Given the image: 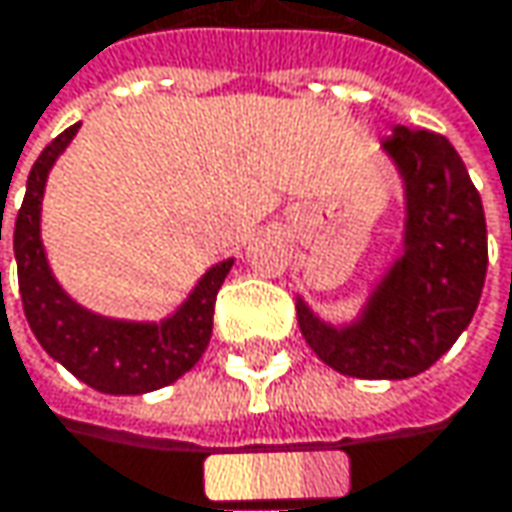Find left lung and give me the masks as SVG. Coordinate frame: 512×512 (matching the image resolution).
Masks as SVG:
<instances>
[{"mask_svg":"<svg viewBox=\"0 0 512 512\" xmlns=\"http://www.w3.org/2000/svg\"><path fill=\"white\" fill-rule=\"evenodd\" d=\"M381 152L401 181V252L349 322L322 319L302 296L296 316L307 346L340 375L404 381L469 328L487 278V219L466 163L442 134L395 125Z\"/></svg>","mask_w":512,"mask_h":512,"instance_id":"1","label":"left lung"}]
</instances>
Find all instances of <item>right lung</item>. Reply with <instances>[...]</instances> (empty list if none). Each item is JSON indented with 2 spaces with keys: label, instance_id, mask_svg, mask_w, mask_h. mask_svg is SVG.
Listing matches in <instances>:
<instances>
[{
  "label": "right lung",
  "instance_id": "right-lung-1",
  "mask_svg": "<svg viewBox=\"0 0 512 512\" xmlns=\"http://www.w3.org/2000/svg\"><path fill=\"white\" fill-rule=\"evenodd\" d=\"M78 128L81 122L58 134L40 152L25 181L23 208L14 222V257L25 319L46 354L87 387L108 395L152 393L178 381L205 354L213 331L216 293L231 272L234 257L213 263L187 299L158 322L117 319L75 302L49 266L40 237V213L49 172L67 152Z\"/></svg>",
  "mask_w": 512,
  "mask_h": 512
}]
</instances>
